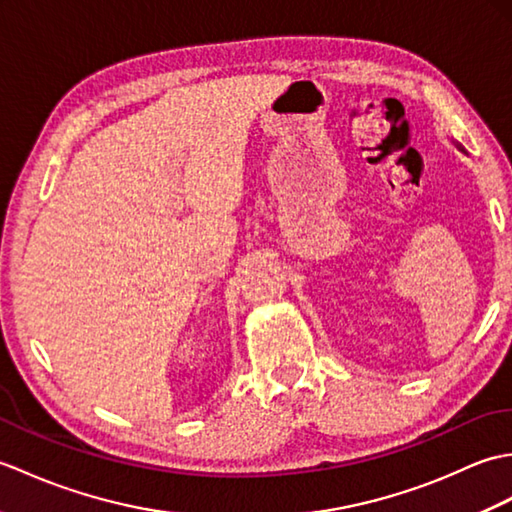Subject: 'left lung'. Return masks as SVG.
Wrapping results in <instances>:
<instances>
[{
	"label": "left lung",
	"mask_w": 512,
	"mask_h": 512,
	"mask_svg": "<svg viewBox=\"0 0 512 512\" xmlns=\"http://www.w3.org/2000/svg\"><path fill=\"white\" fill-rule=\"evenodd\" d=\"M458 147H460V149H462V145H458Z\"/></svg>",
	"instance_id": "8db88e82"
}]
</instances>
